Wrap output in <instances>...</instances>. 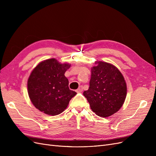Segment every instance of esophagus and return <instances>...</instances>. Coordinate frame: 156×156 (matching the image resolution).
I'll use <instances>...</instances> for the list:
<instances>
[{"label":"esophagus","instance_id":"1","mask_svg":"<svg viewBox=\"0 0 156 156\" xmlns=\"http://www.w3.org/2000/svg\"><path fill=\"white\" fill-rule=\"evenodd\" d=\"M83 87H82V86H80V87H79V88L76 90V92H77V93H81V92H83Z\"/></svg>","mask_w":156,"mask_h":156}]
</instances>
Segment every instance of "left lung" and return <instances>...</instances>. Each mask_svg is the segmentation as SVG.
<instances>
[{"label":"left lung","instance_id":"left-lung-1","mask_svg":"<svg viewBox=\"0 0 156 156\" xmlns=\"http://www.w3.org/2000/svg\"><path fill=\"white\" fill-rule=\"evenodd\" d=\"M95 64L91 68L89 88L83 95L96 115L106 118L123 105L127 85L123 75L114 65L102 61H96Z\"/></svg>","mask_w":156,"mask_h":156}]
</instances>
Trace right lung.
<instances>
[{"label": "right lung", "instance_id": "right-lung-1", "mask_svg": "<svg viewBox=\"0 0 156 156\" xmlns=\"http://www.w3.org/2000/svg\"><path fill=\"white\" fill-rule=\"evenodd\" d=\"M70 66L68 63L49 58L33 69L28 79L27 90L31 102L39 111L48 115H58L76 95L69 88L68 79L64 75Z\"/></svg>", "mask_w": 156, "mask_h": 156}]
</instances>
